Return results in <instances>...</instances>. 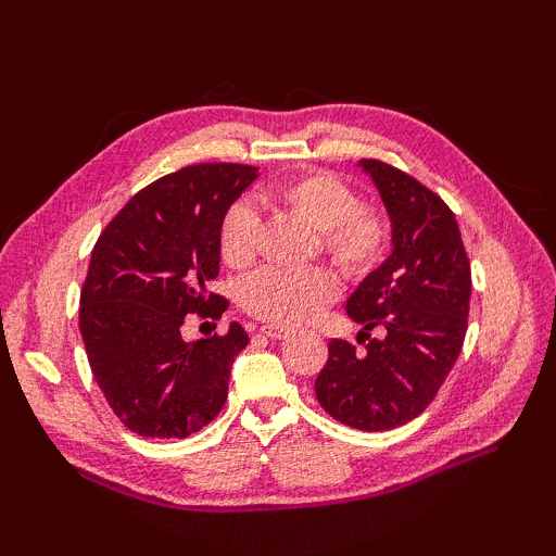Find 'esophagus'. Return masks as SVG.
<instances>
[{"mask_svg": "<svg viewBox=\"0 0 556 556\" xmlns=\"http://www.w3.org/2000/svg\"><path fill=\"white\" fill-rule=\"evenodd\" d=\"M267 339H287L291 337V329H285V327H275V325H265L263 329H260Z\"/></svg>", "mask_w": 556, "mask_h": 556, "instance_id": "esophagus-1", "label": "esophagus"}]
</instances>
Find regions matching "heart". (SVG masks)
<instances>
[{
  "mask_svg": "<svg viewBox=\"0 0 556 556\" xmlns=\"http://www.w3.org/2000/svg\"><path fill=\"white\" fill-rule=\"evenodd\" d=\"M271 198L299 212L317 229L323 251L349 277H363L380 263L387 248V219L375 207L358 205V195L327 172L299 174L271 188ZM257 210L239 198L224 210L219 222V253L231 267L253 260ZM337 285L323 267H265L245 281L241 303L260 320L293 327L308 323L334 296Z\"/></svg>",
  "mask_w": 556,
  "mask_h": 556,
  "instance_id": "1",
  "label": "heart"
}]
</instances>
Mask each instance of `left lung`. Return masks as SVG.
Returning <instances> with one entry per match:
<instances>
[{"mask_svg": "<svg viewBox=\"0 0 556 556\" xmlns=\"http://www.w3.org/2000/svg\"><path fill=\"white\" fill-rule=\"evenodd\" d=\"M392 224V253L346 301L365 351L329 341L315 396L334 420L380 432L413 420L440 392L464 346L470 263L454 212L392 164L361 160ZM375 326L382 340H370Z\"/></svg>", "mask_w": 556, "mask_h": 556, "instance_id": "left-lung-1", "label": "left lung"}]
</instances>
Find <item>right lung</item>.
<instances>
[{"mask_svg": "<svg viewBox=\"0 0 556 556\" xmlns=\"http://www.w3.org/2000/svg\"><path fill=\"white\" fill-rule=\"evenodd\" d=\"M248 164H193L128 200L90 255L80 291V337L104 399L140 437H188L227 401L248 334L186 341L188 315L222 317L210 293L219 275L224 210L257 179Z\"/></svg>", "mask_w": 556, "mask_h": 556, "instance_id": "right-lung-1", "label": "right lung"}]
</instances>
